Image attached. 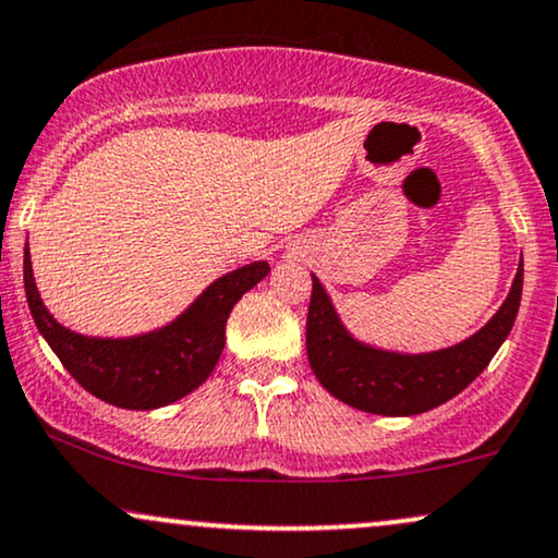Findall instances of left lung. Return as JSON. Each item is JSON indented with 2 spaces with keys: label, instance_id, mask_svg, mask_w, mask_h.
I'll use <instances>...</instances> for the list:
<instances>
[{
  "label": "left lung",
  "instance_id": "left-lung-1",
  "mask_svg": "<svg viewBox=\"0 0 558 558\" xmlns=\"http://www.w3.org/2000/svg\"><path fill=\"white\" fill-rule=\"evenodd\" d=\"M522 299V262L512 291L494 319L473 338L447 351L400 355L355 343L312 275L306 317V355L327 392L345 405L377 415L426 413L452 400L478 377L512 330Z\"/></svg>",
  "mask_w": 558,
  "mask_h": 558
}]
</instances>
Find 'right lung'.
<instances>
[{
	"label": "right lung",
	"mask_w": 558,
	"mask_h": 558,
	"mask_svg": "<svg viewBox=\"0 0 558 558\" xmlns=\"http://www.w3.org/2000/svg\"><path fill=\"white\" fill-rule=\"evenodd\" d=\"M270 272L267 262H252L223 275L177 322L140 338H83L46 312L36 291L25 246V296L36 327L77 385L96 398L130 411H150L184 398L210 377L226 345V322L236 301Z\"/></svg>",
	"instance_id": "1"
}]
</instances>
